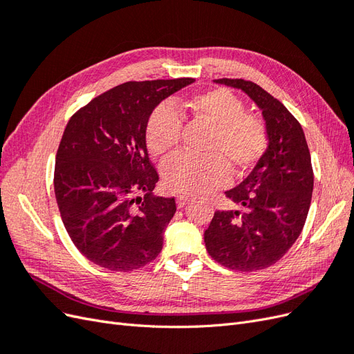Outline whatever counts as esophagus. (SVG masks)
<instances>
[{
    "label": "esophagus",
    "mask_w": 354,
    "mask_h": 354,
    "mask_svg": "<svg viewBox=\"0 0 354 354\" xmlns=\"http://www.w3.org/2000/svg\"><path fill=\"white\" fill-rule=\"evenodd\" d=\"M189 201H190V198H189V196H185V195H180V196L176 198V202H177V207H178V208H183Z\"/></svg>",
    "instance_id": "obj_1"
}]
</instances>
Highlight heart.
Here are the masks:
<instances>
[{
	"instance_id": "1",
	"label": "heart",
	"mask_w": 354,
	"mask_h": 354,
	"mask_svg": "<svg viewBox=\"0 0 354 354\" xmlns=\"http://www.w3.org/2000/svg\"><path fill=\"white\" fill-rule=\"evenodd\" d=\"M180 115L211 127L205 151L196 158L178 153L162 168L168 190L181 195H199L229 183L230 169L236 174L251 171L263 158L269 134L259 115L245 112L243 102L226 88L196 93L176 104ZM167 104L151 113L146 124V145L152 155L164 158L178 146L181 120Z\"/></svg>"
}]
</instances>
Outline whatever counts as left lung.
Returning a JSON list of instances; mask_svg holds the SVG:
<instances>
[{"instance_id":"obj_1","label":"left lung","mask_w":354,"mask_h":354,"mask_svg":"<svg viewBox=\"0 0 354 354\" xmlns=\"http://www.w3.org/2000/svg\"><path fill=\"white\" fill-rule=\"evenodd\" d=\"M241 88L263 112L269 134L263 158L226 196L243 211H216L203 233L208 254L232 270L266 269L291 248L301 233L313 192V168L301 125L260 85L221 78Z\"/></svg>"}]
</instances>
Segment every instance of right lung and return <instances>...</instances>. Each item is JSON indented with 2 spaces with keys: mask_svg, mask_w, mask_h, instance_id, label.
<instances>
[{
  "mask_svg": "<svg viewBox=\"0 0 354 354\" xmlns=\"http://www.w3.org/2000/svg\"><path fill=\"white\" fill-rule=\"evenodd\" d=\"M194 81L124 82L71 116L56 155L55 194L73 245L94 264L130 272L162 250L177 207L174 198L152 195L159 176L146 124L160 102Z\"/></svg>",
  "mask_w": 354,
  "mask_h": 354,
  "instance_id": "add662e5",
  "label": "right lung"
}]
</instances>
